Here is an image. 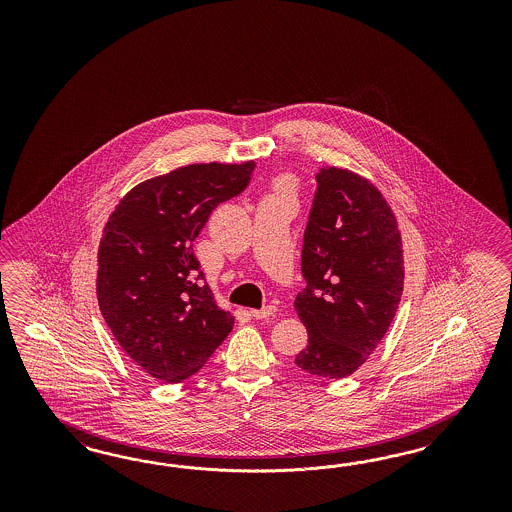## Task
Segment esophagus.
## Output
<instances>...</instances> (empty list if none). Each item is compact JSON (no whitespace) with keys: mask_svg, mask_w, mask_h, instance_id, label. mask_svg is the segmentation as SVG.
I'll return each instance as SVG.
<instances>
[{"mask_svg":"<svg viewBox=\"0 0 512 512\" xmlns=\"http://www.w3.org/2000/svg\"><path fill=\"white\" fill-rule=\"evenodd\" d=\"M276 306H272V304H268V306H264L261 310H251V315L255 317V319H266V317H270V315H274L276 313Z\"/></svg>","mask_w":512,"mask_h":512,"instance_id":"esophagus-1","label":"esophagus"}]
</instances>
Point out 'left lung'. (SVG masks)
Instances as JSON below:
<instances>
[{
  "instance_id": "8db88e82",
  "label": "left lung",
  "mask_w": 512,
  "mask_h": 512,
  "mask_svg": "<svg viewBox=\"0 0 512 512\" xmlns=\"http://www.w3.org/2000/svg\"><path fill=\"white\" fill-rule=\"evenodd\" d=\"M302 244L306 289L295 310L308 328L304 372L341 379L383 340L403 291L402 238L387 201L366 178L321 169Z\"/></svg>"
}]
</instances>
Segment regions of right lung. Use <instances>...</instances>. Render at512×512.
Instances as JSON below:
<instances>
[{
  "instance_id": "obj_1",
  "label": "right lung",
  "mask_w": 512,
  "mask_h": 512,
  "mask_svg": "<svg viewBox=\"0 0 512 512\" xmlns=\"http://www.w3.org/2000/svg\"><path fill=\"white\" fill-rule=\"evenodd\" d=\"M253 171V161L176 169L133 187L105 225L99 308L125 353L155 379L180 383L199 372L233 330V315L201 285L193 240Z\"/></svg>"
}]
</instances>
